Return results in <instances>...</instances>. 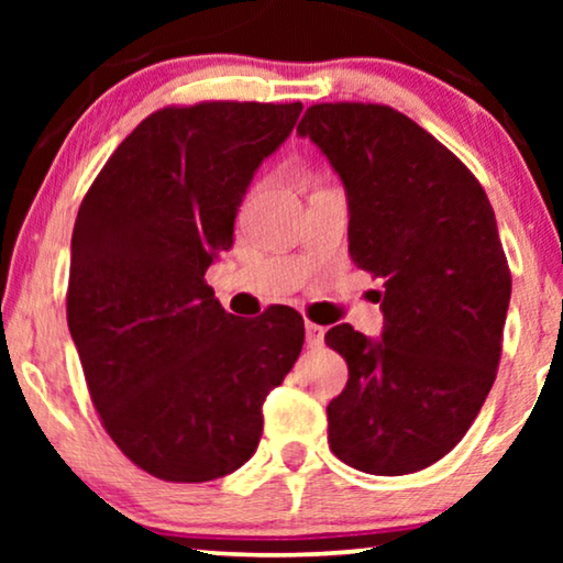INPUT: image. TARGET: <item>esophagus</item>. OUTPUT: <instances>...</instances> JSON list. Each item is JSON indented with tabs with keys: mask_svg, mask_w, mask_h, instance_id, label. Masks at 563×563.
Here are the masks:
<instances>
[{
	"mask_svg": "<svg viewBox=\"0 0 563 563\" xmlns=\"http://www.w3.org/2000/svg\"><path fill=\"white\" fill-rule=\"evenodd\" d=\"M305 338H307V345L310 349H320L322 345V338H325V328H320L318 322H305Z\"/></svg>",
	"mask_w": 563,
	"mask_h": 563,
	"instance_id": "34e87169",
	"label": "esophagus"
}]
</instances>
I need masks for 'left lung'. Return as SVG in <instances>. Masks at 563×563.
Masks as SVG:
<instances>
[{
	"mask_svg": "<svg viewBox=\"0 0 563 563\" xmlns=\"http://www.w3.org/2000/svg\"><path fill=\"white\" fill-rule=\"evenodd\" d=\"M297 133L341 176L353 264L384 279L379 341L349 322L325 333L349 364L328 405L330 451L366 474L420 472L466 435L495 384L512 289L495 210L443 143L387 104H312Z\"/></svg>",
	"mask_w": 563,
	"mask_h": 563,
	"instance_id": "8db88e82",
	"label": "left lung"
}]
</instances>
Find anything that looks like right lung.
<instances>
[{
	"mask_svg": "<svg viewBox=\"0 0 563 563\" xmlns=\"http://www.w3.org/2000/svg\"><path fill=\"white\" fill-rule=\"evenodd\" d=\"M302 102H199L153 112L81 199L66 320L99 420L137 468L212 482L253 456L264 402L291 372L305 320L222 310L205 274L233 249L261 161Z\"/></svg>",
	"mask_w": 563,
	"mask_h": 563,
	"instance_id": "right-lung-1",
	"label": "right lung"
}]
</instances>
